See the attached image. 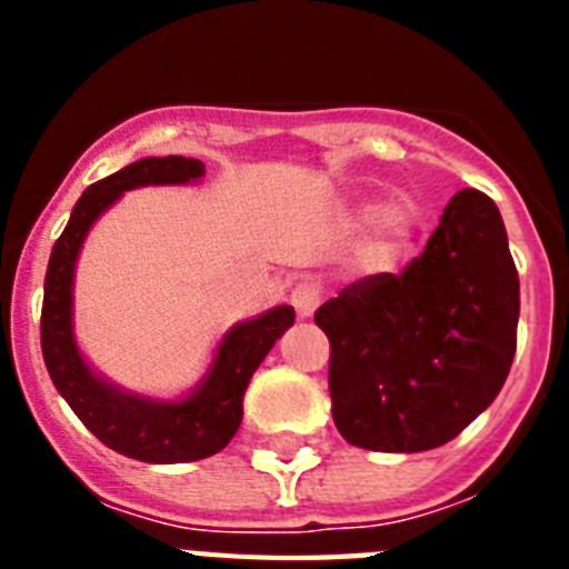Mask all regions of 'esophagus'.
<instances>
[{
  "label": "esophagus",
  "instance_id": "34e87169",
  "mask_svg": "<svg viewBox=\"0 0 569 569\" xmlns=\"http://www.w3.org/2000/svg\"><path fill=\"white\" fill-rule=\"evenodd\" d=\"M321 301V290L319 284H313V281H301V284H296L293 293H290V305L296 308V313L301 316V319H310V316L316 313V308H319Z\"/></svg>",
  "mask_w": 569,
  "mask_h": 569
}]
</instances>
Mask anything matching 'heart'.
Returning a JSON list of instances; mask_svg holds the SVG:
<instances>
[{
  "mask_svg": "<svg viewBox=\"0 0 569 569\" xmlns=\"http://www.w3.org/2000/svg\"><path fill=\"white\" fill-rule=\"evenodd\" d=\"M361 222L376 224L373 253L379 259H393L401 248H405L410 236L416 230V213L413 210L393 204V208H381V204H365L361 208Z\"/></svg>",
  "mask_w": 569,
  "mask_h": 569,
  "instance_id": "obj_1",
  "label": "heart"
}]
</instances>
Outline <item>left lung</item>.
<instances>
[{
    "instance_id": "1",
    "label": "left lung",
    "mask_w": 569,
    "mask_h": 569,
    "mask_svg": "<svg viewBox=\"0 0 569 569\" xmlns=\"http://www.w3.org/2000/svg\"><path fill=\"white\" fill-rule=\"evenodd\" d=\"M345 441L379 453L447 445L505 387L519 273L490 196L459 190L405 273L347 284L316 310Z\"/></svg>"
}]
</instances>
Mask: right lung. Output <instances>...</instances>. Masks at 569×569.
I'll return each mask as SVG.
<instances>
[{
	"mask_svg": "<svg viewBox=\"0 0 569 569\" xmlns=\"http://www.w3.org/2000/svg\"><path fill=\"white\" fill-rule=\"evenodd\" d=\"M204 164L184 156H148L104 176L82 193L68 228L53 244L44 273L42 356L59 396L90 433L116 453L148 465H182L219 453L241 425V399L250 376L276 339L293 325L290 305L239 321L222 336L202 381L182 399L130 393L84 361L73 336V273L84 236L110 204L133 188L199 182Z\"/></svg>",
	"mask_w": 569,
	"mask_h": 569,
	"instance_id": "right-lung-1",
	"label": "right lung"
}]
</instances>
